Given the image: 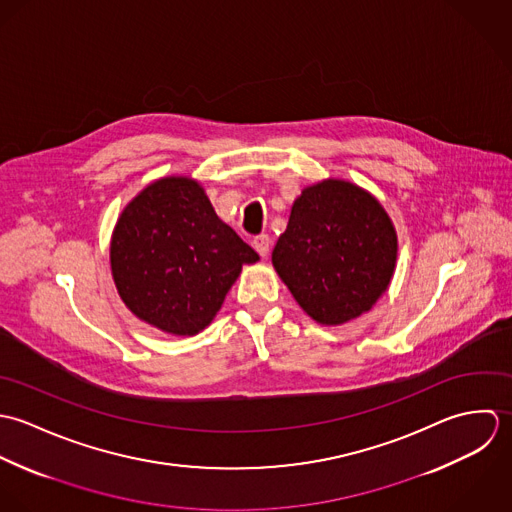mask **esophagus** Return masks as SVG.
<instances>
[{"mask_svg": "<svg viewBox=\"0 0 512 512\" xmlns=\"http://www.w3.org/2000/svg\"><path fill=\"white\" fill-rule=\"evenodd\" d=\"M253 247H255V251H257L261 257H267V255H269V247H271L269 235H265V233L257 235V237L253 239Z\"/></svg>", "mask_w": 512, "mask_h": 512, "instance_id": "34e87169", "label": "esophagus"}]
</instances>
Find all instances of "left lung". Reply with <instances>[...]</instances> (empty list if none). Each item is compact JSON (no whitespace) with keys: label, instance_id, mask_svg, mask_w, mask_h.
I'll list each match as a JSON object with an SVG mask.
<instances>
[{"label":"left lung","instance_id":"obj_1","mask_svg":"<svg viewBox=\"0 0 512 512\" xmlns=\"http://www.w3.org/2000/svg\"><path fill=\"white\" fill-rule=\"evenodd\" d=\"M271 261L312 320L338 326L368 312L388 291L398 233L370 192L328 178L293 202Z\"/></svg>","mask_w":512,"mask_h":512}]
</instances>
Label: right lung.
Segmentation results:
<instances>
[{
	"label": "right lung",
	"instance_id": "add662e5",
	"mask_svg": "<svg viewBox=\"0 0 512 512\" xmlns=\"http://www.w3.org/2000/svg\"><path fill=\"white\" fill-rule=\"evenodd\" d=\"M257 261L190 176L148 184L122 209L110 237V271L122 303L174 336H196L209 326L243 265Z\"/></svg>",
	"mask_w": 512,
	"mask_h": 512
}]
</instances>
